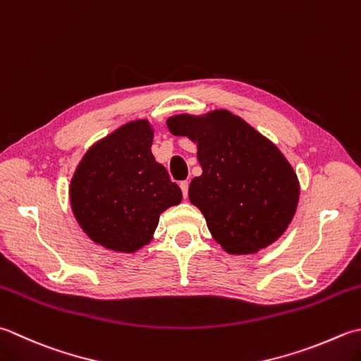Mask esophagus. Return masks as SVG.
<instances>
[{
  "instance_id": "34e87169",
  "label": "esophagus",
  "mask_w": 361,
  "mask_h": 361,
  "mask_svg": "<svg viewBox=\"0 0 361 361\" xmlns=\"http://www.w3.org/2000/svg\"><path fill=\"white\" fill-rule=\"evenodd\" d=\"M180 188H181V192H183V197H185V199H188V189H189V181L186 180V181H181L180 183Z\"/></svg>"
}]
</instances>
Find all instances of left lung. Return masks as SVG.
Returning <instances> with one entry per match:
<instances>
[{"instance_id":"1","label":"left lung","mask_w":361,"mask_h":361,"mask_svg":"<svg viewBox=\"0 0 361 361\" xmlns=\"http://www.w3.org/2000/svg\"><path fill=\"white\" fill-rule=\"evenodd\" d=\"M167 128L197 144L202 175L190 181L188 195L225 252L250 255L283 235L300 185L277 145L227 109L176 114Z\"/></svg>"}]
</instances>
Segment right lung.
Wrapping results in <instances>:
<instances>
[{"label": "right lung", "mask_w": 361, "mask_h": 361, "mask_svg": "<svg viewBox=\"0 0 361 361\" xmlns=\"http://www.w3.org/2000/svg\"><path fill=\"white\" fill-rule=\"evenodd\" d=\"M153 126L131 120L92 145L68 188L76 222L95 244L134 253L153 239L159 216L183 199L152 153Z\"/></svg>", "instance_id": "1"}]
</instances>
